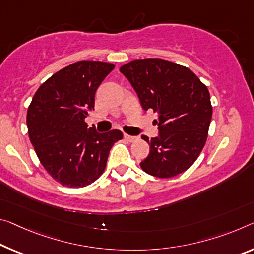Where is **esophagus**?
<instances>
[{"mask_svg": "<svg viewBox=\"0 0 254 254\" xmlns=\"http://www.w3.org/2000/svg\"><path fill=\"white\" fill-rule=\"evenodd\" d=\"M124 139L127 140V141L132 142V141H134V140H136V136H134V135H130V134H127V133H124Z\"/></svg>", "mask_w": 254, "mask_h": 254, "instance_id": "esophagus-1", "label": "esophagus"}]
</instances>
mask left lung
<instances>
[{"label":"left lung","mask_w":254,"mask_h":254,"mask_svg":"<svg viewBox=\"0 0 254 254\" xmlns=\"http://www.w3.org/2000/svg\"><path fill=\"white\" fill-rule=\"evenodd\" d=\"M144 111L158 113V135L141 138L150 152L140 163L149 175L168 179L187 171L206 143L212 107L208 88L188 67L163 59L134 60L120 67Z\"/></svg>","instance_id":"obj_1"}]
</instances>
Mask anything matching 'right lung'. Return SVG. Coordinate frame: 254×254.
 <instances>
[{
	"label": "right lung",
	"instance_id": "1",
	"mask_svg": "<svg viewBox=\"0 0 254 254\" xmlns=\"http://www.w3.org/2000/svg\"><path fill=\"white\" fill-rule=\"evenodd\" d=\"M112 63L79 61L56 72L36 91L27 113L31 144L54 180L70 188L95 182L106 167L120 130L98 133L84 119L95 107V94Z\"/></svg>",
	"mask_w": 254,
	"mask_h": 254
}]
</instances>
